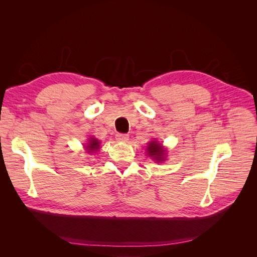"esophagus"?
<instances>
[{
  "mask_svg": "<svg viewBox=\"0 0 257 257\" xmlns=\"http://www.w3.org/2000/svg\"><path fill=\"white\" fill-rule=\"evenodd\" d=\"M115 139L118 142H123L126 143L128 141V135L127 134H123V133H118L115 135Z\"/></svg>",
  "mask_w": 257,
  "mask_h": 257,
  "instance_id": "1",
  "label": "esophagus"
}]
</instances>
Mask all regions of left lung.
<instances>
[{
  "label": "left lung",
  "mask_w": 257,
  "mask_h": 257,
  "mask_svg": "<svg viewBox=\"0 0 257 257\" xmlns=\"http://www.w3.org/2000/svg\"><path fill=\"white\" fill-rule=\"evenodd\" d=\"M148 152H149L150 157H153L155 160L163 161V154H164V150H163L162 145L158 144L157 142H151L148 146Z\"/></svg>",
  "instance_id": "left-lung-1"
}]
</instances>
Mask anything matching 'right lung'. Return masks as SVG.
<instances>
[{
  "mask_svg": "<svg viewBox=\"0 0 257 257\" xmlns=\"http://www.w3.org/2000/svg\"><path fill=\"white\" fill-rule=\"evenodd\" d=\"M98 141L97 139H94V138H91V141H90V144H89V146L87 147L88 149H89V151H94V150H96V149H98Z\"/></svg>",
  "mask_w": 257,
  "mask_h": 257,
  "instance_id": "add662e5",
  "label": "right lung"
}]
</instances>
